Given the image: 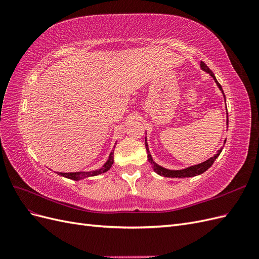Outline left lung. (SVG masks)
Returning <instances> with one entry per match:
<instances>
[{"label": "left lung", "mask_w": 259, "mask_h": 259, "mask_svg": "<svg viewBox=\"0 0 259 259\" xmlns=\"http://www.w3.org/2000/svg\"><path fill=\"white\" fill-rule=\"evenodd\" d=\"M200 67H201V69L203 70V71H205L206 73H208L211 77H213L214 81L216 82V84L218 86V89L222 91L223 95H224V98H225V101H226V97H225L224 91L222 89V85L217 82L214 73L211 72V70L203 61H201ZM227 125H228V112H227ZM225 143H226V140H225ZM145 145H146V150H147V153H148V161H149V163L151 164V166H152V168H153V170L155 171V173L161 175V176H164V177H171V178L194 177V176H197V175L203 174L205 170H207L211 165H213L214 161L218 158V155L221 154V152L223 150V148H221L214 156H211V158H209L208 160L202 162L200 164H197V165H192V166H189V167H187V168H183V169H168V168H165V167L159 165V164H156L153 161L152 156L150 154V151H149V147H148V144H147V137L145 138Z\"/></svg>", "instance_id": "8db88e82"}]
</instances>
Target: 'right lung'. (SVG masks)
<instances>
[{
    "label": "right lung",
    "instance_id": "right-lung-1",
    "mask_svg": "<svg viewBox=\"0 0 259 259\" xmlns=\"http://www.w3.org/2000/svg\"><path fill=\"white\" fill-rule=\"evenodd\" d=\"M116 145V143H115ZM115 145L113 146L115 148ZM113 152L114 150H112L110 152V154H109V158L107 160V162L104 164L103 166H101L100 168L98 169H95V170H90V171H75V173H59V171H57V174L60 175V176H64L66 178H69V179H72V180H80V179H84L86 177H92V176H97L99 174H103V173H106V171L108 169H110V167L112 166L113 164Z\"/></svg>",
    "mask_w": 259,
    "mask_h": 259
}]
</instances>
